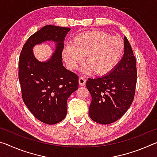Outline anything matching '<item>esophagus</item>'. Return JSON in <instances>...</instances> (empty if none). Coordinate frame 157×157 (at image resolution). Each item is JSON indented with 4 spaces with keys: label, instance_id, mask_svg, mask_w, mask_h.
<instances>
[{
    "label": "esophagus",
    "instance_id": "1",
    "mask_svg": "<svg viewBox=\"0 0 157 157\" xmlns=\"http://www.w3.org/2000/svg\"><path fill=\"white\" fill-rule=\"evenodd\" d=\"M85 83H86V79H85L83 77H80V78H79V85H81V86H84Z\"/></svg>",
    "mask_w": 157,
    "mask_h": 157
}]
</instances>
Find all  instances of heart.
Returning <instances> with one entry per match:
<instances>
[{
  "instance_id": "b5f03b06",
  "label": "heart",
  "mask_w": 157,
  "mask_h": 157,
  "mask_svg": "<svg viewBox=\"0 0 157 157\" xmlns=\"http://www.w3.org/2000/svg\"><path fill=\"white\" fill-rule=\"evenodd\" d=\"M124 44L121 37L102 31L85 32L73 39L72 46L64 48L62 57L74 69L84 57L85 71L103 75L118 64L123 57Z\"/></svg>"
}]
</instances>
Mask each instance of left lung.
Masks as SVG:
<instances>
[{"label":"left lung","instance_id":"1","mask_svg":"<svg viewBox=\"0 0 157 157\" xmlns=\"http://www.w3.org/2000/svg\"><path fill=\"white\" fill-rule=\"evenodd\" d=\"M123 57L107 75L89 78L86 83L91 95L90 118L107 124L121 118L134 98L137 80L136 61L127 37L124 38Z\"/></svg>","mask_w":157,"mask_h":157}]
</instances>
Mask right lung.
Here are the masks:
<instances>
[{"label": "right lung", "instance_id": "right-lung-1", "mask_svg": "<svg viewBox=\"0 0 157 157\" xmlns=\"http://www.w3.org/2000/svg\"><path fill=\"white\" fill-rule=\"evenodd\" d=\"M71 28L45 25L29 37L23 45L18 60L19 79L23 100L36 118L54 124L65 118L67 100L78 88L79 77L62 63L63 40ZM46 40L56 42L52 57L41 63L33 56L32 48Z\"/></svg>", "mask_w": 157, "mask_h": 157}]
</instances>
